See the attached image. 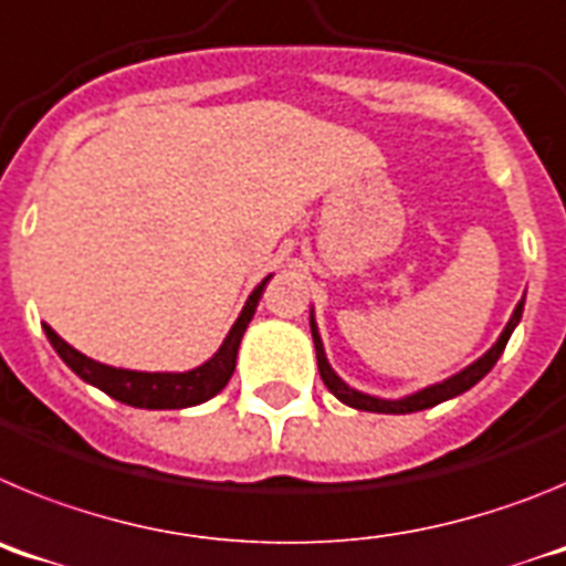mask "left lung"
Returning <instances> with one entry per match:
<instances>
[{"label": "left lung", "mask_w": 566, "mask_h": 566, "mask_svg": "<svg viewBox=\"0 0 566 566\" xmlns=\"http://www.w3.org/2000/svg\"><path fill=\"white\" fill-rule=\"evenodd\" d=\"M522 312H524V297L516 303V308H513V314H510L507 326H504V332L499 334L496 343L490 345L488 352H484L476 363H470L468 368H462V371L453 374V377L442 379V382H433V385H428V388H422V391L408 394V397H399V399H382V397H374V394H363L345 382V379L334 371L332 363H328L326 348H323V337H319L317 319H314V308H312V317H308V323H312V337H314V352H317L319 377H323L326 388L339 399V402L348 405V408H357V411H371V413H413V411H424V408H433V405L444 402V399H453V397H459V394L470 391V388H473V385L484 377V374H490V368H493V365H496V359L502 357L510 334L516 332L518 319H522Z\"/></svg>", "instance_id": "left-lung-1"}]
</instances>
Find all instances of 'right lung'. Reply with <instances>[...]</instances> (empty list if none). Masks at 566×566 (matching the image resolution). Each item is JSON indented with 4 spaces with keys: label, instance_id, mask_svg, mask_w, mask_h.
<instances>
[{
    "label": "right lung",
    "instance_id": "1",
    "mask_svg": "<svg viewBox=\"0 0 566 566\" xmlns=\"http://www.w3.org/2000/svg\"><path fill=\"white\" fill-rule=\"evenodd\" d=\"M269 280H272V274L260 280L254 292L249 294L247 306L238 314L234 326L229 328L221 348L207 363H201L198 368H189V371H129V368H113V365L96 363L87 354L76 352L48 323L42 328L70 371L82 377L87 385H93V388H98V391L107 394V397L118 399L124 405H133V408H147V411H181V408L207 402V399H212L214 394H221L227 388L229 377L234 371L240 339H243V332L252 323L254 308H258Z\"/></svg>",
    "mask_w": 566,
    "mask_h": 566
}]
</instances>
